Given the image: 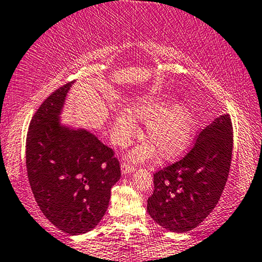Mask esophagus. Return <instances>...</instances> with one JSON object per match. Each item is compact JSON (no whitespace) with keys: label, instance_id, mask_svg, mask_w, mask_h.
Wrapping results in <instances>:
<instances>
[{"label":"esophagus","instance_id":"34e87169","mask_svg":"<svg viewBox=\"0 0 262 262\" xmlns=\"http://www.w3.org/2000/svg\"><path fill=\"white\" fill-rule=\"evenodd\" d=\"M121 171H122L123 174H129V173H133L135 171V168L130 164L122 163V165H121Z\"/></svg>","mask_w":262,"mask_h":262}]
</instances>
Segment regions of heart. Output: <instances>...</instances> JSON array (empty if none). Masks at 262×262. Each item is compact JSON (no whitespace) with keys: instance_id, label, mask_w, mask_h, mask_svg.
Segmentation results:
<instances>
[{"instance_id":"1","label":"heart","mask_w":262,"mask_h":262,"mask_svg":"<svg viewBox=\"0 0 262 262\" xmlns=\"http://www.w3.org/2000/svg\"><path fill=\"white\" fill-rule=\"evenodd\" d=\"M136 121L146 122L145 135L149 141L135 147L129 153L132 159H152L157 149L164 159H172L192 142L197 129V110L189 99L174 102L168 95L139 99L114 116L112 132L116 143L123 145L139 132Z\"/></svg>"}]
</instances>
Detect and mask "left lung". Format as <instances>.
Returning <instances> with one entry per match:
<instances>
[{"label":"left lung","instance_id":"8db88e82","mask_svg":"<svg viewBox=\"0 0 262 262\" xmlns=\"http://www.w3.org/2000/svg\"><path fill=\"white\" fill-rule=\"evenodd\" d=\"M233 150L228 114L217 116L198 135L182 160L154 174L147 212L164 229L185 233L203 222L226 186Z\"/></svg>","mask_w":262,"mask_h":262}]
</instances>
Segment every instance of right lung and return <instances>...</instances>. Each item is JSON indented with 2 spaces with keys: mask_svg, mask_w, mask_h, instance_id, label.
<instances>
[{
  "mask_svg": "<svg viewBox=\"0 0 262 262\" xmlns=\"http://www.w3.org/2000/svg\"><path fill=\"white\" fill-rule=\"evenodd\" d=\"M73 82L47 97L34 114L26 141V166L40 210L70 235L93 230L108 209L121 177L114 152L84 128L64 124L60 115Z\"/></svg>",
  "mask_w": 262,
  "mask_h": 262,
  "instance_id": "add662e5",
  "label": "right lung"
}]
</instances>
